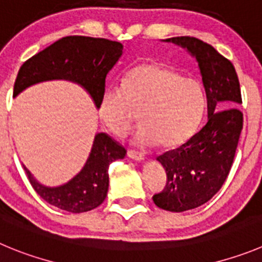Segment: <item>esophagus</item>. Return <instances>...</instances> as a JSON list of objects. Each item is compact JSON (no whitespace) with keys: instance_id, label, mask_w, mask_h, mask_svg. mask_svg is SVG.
I'll return each mask as SVG.
<instances>
[{"instance_id":"obj_1","label":"esophagus","mask_w":262,"mask_h":262,"mask_svg":"<svg viewBox=\"0 0 262 262\" xmlns=\"http://www.w3.org/2000/svg\"><path fill=\"white\" fill-rule=\"evenodd\" d=\"M128 156L130 159H133V160H137V161H141L143 160V154L142 152H138V151L136 150H128Z\"/></svg>"}]
</instances>
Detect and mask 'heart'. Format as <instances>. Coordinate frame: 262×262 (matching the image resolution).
<instances>
[{"mask_svg": "<svg viewBox=\"0 0 262 262\" xmlns=\"http://www.w3.org/2000/svg\"><path fill=\"white\" fill-rule=\"evenodd\" d=\"M205 108L203 88L194 79L158 63H142L129 71L123 86H108L102 93L98 111L104 125L117 136L139 126L136 142L158 143L163 148L182 145L194 134Z\"/></svg>", "mask_w": 262, "mask_h": 262, "instance_id": "1", "label": "heart"}]
</instances>
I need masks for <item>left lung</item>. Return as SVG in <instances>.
<instances>
[{
  "mask_svg": "<svg viewBox=\"0 0 262 262\" xmlns=\"http://www.w3.org/2000/svg\"><path fill=\"white\" fill-rule=\"evenodd\" d=\"M167 41L186 48L196 58L207 94L208 119L198 133L176 150L158 156L167 172V185L152 196L159 208L190 211L217 194L233 165L243 128L241 85L233 63L196 37Z\"/></svg>",
  "mask_w": 262,
  "mask_h": 262,
  "instance_id": "left-lung-1",
  "label": "left lung"
}]
</instances>
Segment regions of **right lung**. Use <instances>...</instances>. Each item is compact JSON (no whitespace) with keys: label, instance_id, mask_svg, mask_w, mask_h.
Returning a JSON list of instances; mask_svg holds the SVG:
<instances>
[{"label":"right lung","instance_id":"add662e5","mask_svg":"<svg viewBox=\"0 0 262 262\" xmlns=\"http://www.w3.org/2000/svg\"><path fill=\"white\" fill-rule=\"evenodd\" d=\"M123 54V45L107 38L67 36L55 41L23 63L14 84V97L21 90L46 80L64 79L77 82L99 106L106 76ZM126 150L106 133H98L92 151L79 174L59 187H46L24 168L35 191L49 204L82 213L101 205L108 191V167L123 159Z\"/></svg>","mask_w":262,"mask_h":262}]
</instances>
